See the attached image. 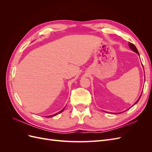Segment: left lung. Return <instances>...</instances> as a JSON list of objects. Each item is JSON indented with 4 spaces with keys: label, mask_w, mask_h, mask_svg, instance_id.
Returning a JSON list of instances; mask_svg holds the SVG:
<instances>
[{
    "label": "left lung",
    "mask_w": 152,
    "mask_h": 152,
    "mask_svg": "<svg viewBox=\"0 0 152 152\" xmlns=\"http://www.w3.org/2000/svg\"><path fill=\"white\" fill-rule=\"evenodd\" d=\"M129 48L133 50V51H134L135 53H136L137 54H139V53H138V50H137V48H136V46H135V45H134V44H132V43H131V42H129ZM140 55V54H139ZM142 94V93H141ZM141 96H140V98H138V99H137V101H136V102H135V103L134 104H134H136L137 102H139V100H140V98H141Z\"/></svg>",
    "instance_id": "obj_1"
}]
</instances>
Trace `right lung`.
Here are the masks:
<instances>
[{"label":"right lung","instance_id":"right-lung-1","mask_svg":"<svg viewBox=\"0 0 152 152\" xmlns=\"http://www.w3.org/2000/svg\"><path fill=\"white\" fill-rule=\"evenodd\" d=\"M64 109L65 108H63L62 110H61L60 112H59L58 113H55V114H54V115H50V116H48V117H54V116H56V115H57L58 114H59V113H61L63 110H64Z\"/></svg>","mask_w":152,"mask_h":152}]
</instances>
